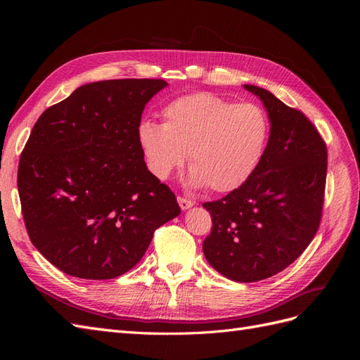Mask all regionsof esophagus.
Instances as JSON below:
<instances>
[{
	"label": "esophagus",
	"instance_id": "1",
	"mask_svg": "<svg viewBox=\"0 0 360 360\" xmlns=\"http://www.w3.org/2000/svg\"><path fill=\"white\" fill-rule=\"evenodd\" d=\"M177 201H179V205H180L181 210H188V209H191V207L193 205L192 200L184 198V197H177Z\"/></svg>",
	"mask_w": 360,
	"mask_h": 360
}]
</instances>
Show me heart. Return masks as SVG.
Returning <instances> with one entry per match:
<instances>
[{
    "instance_id": "1",
    "label": "heart",
    "mask_w": 360,
    "mask_h": 360,
    "mask_svg": "<svg viewBox=\"0 0 360 360\" xmlns=\"http://www.w3.org/2000/svg\"><path fill=\"white\" fill-rule=\"evenodd\" d=\"M162 117L163 124L146 120L138 127L147 168L159 180L180 168L188 153L192 188L231 192L250 177L267 143V117L250 102L193 93L169 102Z\"/></svg>"
}]
</instances>
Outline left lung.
Listing matches in <instances>:
<instances>
[{
  "instance_id": "obj_1",
  "label": "left lung",
  "mask_w": 360,
  "mask_h": 360,
  "mask_svg": "<svg viewBox=\"0 0 360 360\" xmlns=\"http://www.w3.org/2000/svg\"><path fill=\"white\" fill-rule=\"evenodd\" d=\"M270 120L267 147L250 177L224 198L204 202L212 233L202 243L210 266L236 282L274 276L299 258L317 233L328 148L308 117L257 85Z\"/></svg>"
}]
</instances>
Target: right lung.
<instances>
[{"label": "right lung", "instance_id": "1", "mask_svg": "<svg viewBox=\"0 0 360 360\" xmlns=\"http://www.w3.org/2000/svg\"><path fill=\"white\" fill-rule=\"evenodd\" d=\"M163 79H111L49 106L19 159L18 191L31 243L64 274L112 279L143 258L176 195L147 169L138 143Z\"/></svg>", "mask_w": 360, "mask_h": 360}]
</instances>
